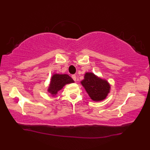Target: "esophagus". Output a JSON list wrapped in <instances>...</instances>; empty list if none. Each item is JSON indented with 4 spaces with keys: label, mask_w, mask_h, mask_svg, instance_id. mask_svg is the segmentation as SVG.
Returning a JSON list of instances; mask_svg holds the SVG:
<instances>
[{
    "label": "esophagus",
    "mask_w": 150,
    "mask_h": 150,
    "mask_svg": "<svg viewBox=\"0 0 150 150\" xmlns=\"http://www.w3.org/2000/svg\"><path fill=\"white\" fill-rule=\"evenodd\" d=\"M71 77H72V79H73V81H76V80H77V77H76V75H72Z\"/></svg>",
    "instance_id": "obj_1"
}]
</instances>
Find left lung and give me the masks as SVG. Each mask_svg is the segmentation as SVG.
I'll return each instance as SVG.
<instances>
[{
	"instance_id": "8db88e82",
	"label": "left lung",
	"mask_w": 150,
	"mask_h": 150,
	"mask_svg": "<svg viewBox=\"0 0 150 150\" xmlns=\"http://www.w3.org/2000/svg\"><path fill=\"white\" fill-rule=\"evenodd\" d=\"M81 84L89 96L94 101L105 99L110 90V86L106 80L97 77L92 73H86Z\"/></svg>"
}]
</instances>
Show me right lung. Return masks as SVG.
Returning <instances> with one entry per match:
<instances>
[{
	"instance_id": "obj_1",
	"label": "right lung",
	"mask_w": 150,
	"mask_h": 150,
	"mask_svg": "<svg viewBox=\"0 0 150 150\" xmlns=\"http://www.w3.org/2000/svg\"><path fill=\"white\" fill-rule=\"evenodd\" d=\"M73 82H74V81L68 75L54 74L51 79L50 87L47 91L53 96H55L66 84L73 83Z\"/></svg>"
}]
</instances>
